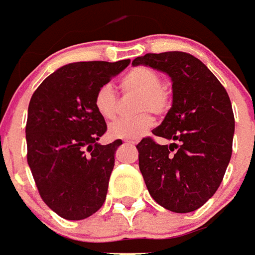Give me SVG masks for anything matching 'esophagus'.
Returning <instances> with one entry per match:
<instances>
[{
	"label": "esophagus",
	"instance_id": "1",
	"mask_svg": "<svg viewBox=\"0 0 255 255\" xmlns=\"http://www.w3.org/2000/svg\"><path fill=\"white\" fill-rule=\"evenodd\" d=\"M128 143L129 144H137V140H133V139H129V140H126Z\"/></svg>",
	"mask_w": 255,
	"mask_h": 255
}]
</instances>
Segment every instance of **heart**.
Masks as SVG:
<instances>
[{"mask_svg":"<svg viewBox=\"0 0 255 255\" xmlns=\"http://www.w3.org/2000/svg\"><path fill=\"white\" fill-rule=\"evenodd\" d=\"M124 93L139 95L135 111L140 115L131 118H121L109 126V134L113 138L137 139L147 133L154 125V117L166 115L172 104V95L162 77L155 70L147 66L134 67L121 80ZM95 108L105 120H113L118 112V96L115 87L109 83L101 85L95 95Z\"/></svg>","mask_w":255,"mask_h":255,"instance_id":"b5f03b06","label":"heart"}]
</instances>
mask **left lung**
Segmentation results:
<instances>
[{
    "mask_svg": "<svg viewBox=\"0 0 255 255\" xmlns=\"http://www.w3.org/2000/svg\"><path fill=\"white\" fill-rule=\"evenodd\" d=\"M133 64L166 72L172 80V108L152 134L174 142L144 137L137 144L148 193L171 212L196 211L215 195L231 160L234 115L227 89L185 52L146 54Z\"/></svg>",
    "mask_w": 255,
    "mask_h": 255,
    "instance_id": "8db88e82",
    "label": "left lung"
}]
</instances>
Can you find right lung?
I'll use <instances>...</instances> for the list:
<instances>
[{"mask_svg":"<svg viewBox=\"0 0 255 255\" xmlns=\"http://www.w3.org/2000/svg\"><path fill=\"white\" fill-rule=\"evenodd\" d=\"M129 63H71L32 93L26 122L27 163L42 200L63 219L84 220L105 203L122 140L97 143L107 122L96 111L95 95Z\"/></svg>","mask_w":255,"mask_h":255,"instance_id":"obj_1","label":"right lung"}]
</instances>
